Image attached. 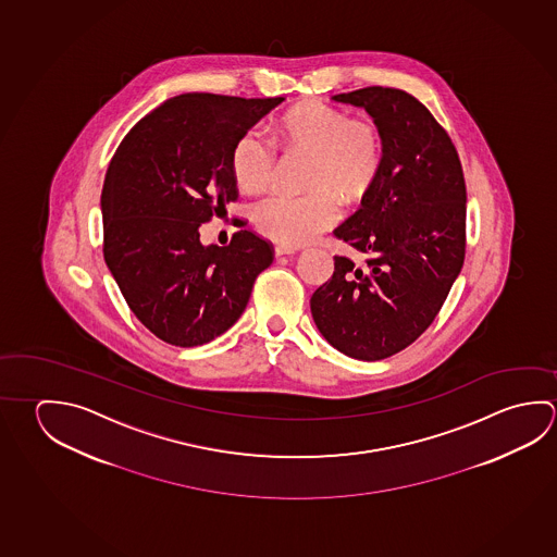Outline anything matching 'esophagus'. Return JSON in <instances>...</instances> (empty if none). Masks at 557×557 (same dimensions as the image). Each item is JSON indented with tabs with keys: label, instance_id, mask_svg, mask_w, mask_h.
<instances>
[{
	"label": "esophagus",
	"instance_id": "1",
	"mask_svg": "<svg viewBox=\"0 0 557 557\" xmlns=\"http://www.w3.org/2000/svg\"><path fill=\"white\" fill-rule=\"evenodd\" d=\"M297 248L295 246L277 245L275 246V256L295 255Z\"/></svg>",
	"mask_w": 557,
	"mask_h": 557
}]
</instances>
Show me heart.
<instances>
[{
	"label": "heart",
	"instance_id": "heart-1",
	"mask_svg": "<svg viewBox=\"0 0 557 557\" xmlns=\"http://www.w3.org/2000/svg\"><path fill=\"white\" fill-rule=\"evenodd\" d=\"M274 140L285 152L311 157L301 197L272 196L255 207V225L283 245H307L338 219V201L356 203L368 194L383 164V137L375 121L350 117L324 101H305L275 123ZM236 184L260 194L272 184L275 152L264 137L248 131L231 157Z\"/></svg>",
	"mask_w": 557,
	"mask_h": 557
}]
</instances>
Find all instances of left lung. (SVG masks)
Masks as SVG:
<instances>
[{"label":"left lung","mask_w":557,"mask_h":557,"mask_svg":"<svg viewBox=\"0 0 557 557\" xmlns=\"http://www.w3.org/2000/svg\"><path fill=\"white\" fill-rule=\"evenodd\" d=\"M334 101L363 108L383 137V164L361 207L334 236L363 256H334L312 293L317 329L336 350L375 361L429 329L466 258V180L458 150L405 89H356Z\"/></svg>","instance_id":"8db88e82"}]
</instances>
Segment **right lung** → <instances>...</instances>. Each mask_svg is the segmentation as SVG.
<instances>
[{
	"label": "right lung",
	"instance_id": "right-lung-1",
	"mask_svg": "<svg viewBox=\"0 0 557 557\" xmlns=\"http://www.w3.org/2000/svg\"><path fill=\"white\" fill-rule=\"evenodd\" d=\"M283 98L184 94L140 119L109 162L103 258L128 309L180 348L221 336L245 312L274 246L250 228L203 246L199 226L238 199L236 140Z\"/></svg>",
	"mask_w": 557,
	"mask_h": 557
}]
</instances>
